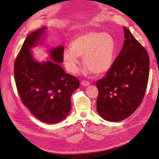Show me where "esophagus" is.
Segmentation results:
<instances>
[{
    "label": "esophagus",
    "mask_w": 159,
    "mask_h": 159,
    "mask_svg": "<svg viewBox=\"0 0 159 159\" xmlns=\"http://www.w3.org/2000/svg\"><path fill=\"white\" fill-rule=\"evenodd\" d=\"M81 84H82V85L84 86H88L90 84V82L89 81H87V80H82V82H81Z\"/></svg>",
    "instance_id": "esophagus-1"
}]
</instances>
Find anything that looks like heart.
Wrapping results in <instances>:
<instances>
[{
    "mask_svg": "<svg viewBox=\"0 0 159 159\" xmlns=\"http://www.w3.org/2000/svg\"><path fill=\"white\" fill-rule=\"evenodd\" d=\"M115 52V42L107 33L89 31L74 38L70 43V49L63 52L66 68L70 73L79 70L82 57L86 66L84 73L93 71L95 74L106 72L111 68Z\"/></svg>",
    "mask_w": 159,
    "mask_h": 159,
    "instance_id": "b5f03b06",
    "label": "heart"
}]
</instances>
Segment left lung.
<instances>
[{
  "mask_svg": "<svg viewBox=\"0 0 159 159\" xmlns=\"http://www.w3.org/2000/svg\"><path fill=\"white\" fill-rule=\"evenodd\" d=\"M125 40L106 76L98 80L97 110L104 120L119 122L134 113L144 97L149 58L146 49L124 27Z\"/></svg>",
  "mask_w": 159,
  "mask_h": 159,
  "instance_id": "obj_1",
  "label": "left lung"
}]
</instances>
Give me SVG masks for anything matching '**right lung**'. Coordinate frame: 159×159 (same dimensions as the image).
Listing matches in <instances>:
<instances>
[{
    "instance_id": "1",
    "label": "right lung",
    "mask_w": 159,
    "mask_h": 159,
    "mask_svg": "<svg viewBox=\"0 0 159 159\" xmlns=\"http://www.w3.org/2000/svg\"><path fill=\"white\" fill-rule=\"evenodd\" d=\"M45 29L43 27L27 36L15 61L14 76L22 104L39 120L55 124L70 112L71 96L79 87L80 81L66 73L58 64L63 62L62 46L50 51L55 62L40 64L33 59L30 48L37 44Z\"/></svg>"
}]
</instances>
